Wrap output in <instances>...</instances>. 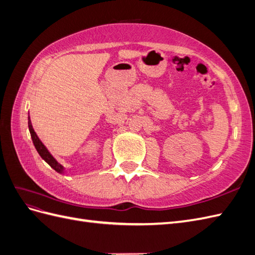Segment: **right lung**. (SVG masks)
Listing matches in <instances>:
<instances>
[{
  "label": "right lung",
  "instance_id": "obj_1",
  "mask_svg": "<svg viewBox=\"0 0 255 255\" xmlns=\"http://www.w3.org/2000/svg\"><path fill=\"white\" fill-rule=\"evenodd\" d=\"M28 128H29L30 137H32V140H33L35 148H36L37 152L39 153V155L42 157V159L47 161V163L54 169V170L57 171L58 173H64L65 168L52 156V154L49 152V150L47 148H45V145L41 142V140L38 138L37 134L35 133V130L32 126V121H30V119H29V116H28Z\"/></svg>",
  "mask_w": 255,
  "mask_h": 255
}]
</instances>
